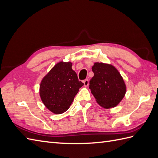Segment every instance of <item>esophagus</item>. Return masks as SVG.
Instances as JSON below:
<instances>
[{
  "label": "esophagus",
  "mask_w": 158,
  "mask_h": 158,
  "mask_svg": "<svg viewBox=\"0 0 158 158\" xmlns=\"http://www.w3.org/2000/svg\"><path fill=\"white\" fill-rule=\"evenodd\" d=\"M83 83H84V85L85 86H88V85H89V80L88 79H85L83 81Z\"/></svg>",
  "instance_id": "1"
}]
</instances>
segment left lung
I'll return each mask as SVG.
<instances>
[{"mask_svg": "<svg viewBox=\"0 0 158 158\" xmlns=\"http://www.w3.org/2000/svg\"><path fill=\"white\" fill-rule=\"evenodd\" d=\"M92 71L94 76L89 81V89L97 102L105 108L115 107L126 93L120 74L113 66L102 62H96Z\"/></svg>", "mask_w": 158, "mask_h": 158, "instance_id": "1", "label": "left lung"}]
</instances>
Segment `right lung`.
<instances>
[{
  "label": "right lung",
  "instance_id": "right-lung-1",
  "mask_svg": "<svg viewBox=\"0 0 158 158\" xmlns=\"http://www.w3.org/2000/svg\"><path fill=\"white\" fill-rule=\"evenodd\" d=\"M83 83L72 69L71 62L56 64L44 77L40 94L46 108L55 114H62L69 109Z\"/></svg>",
  "mask_w": 158,
  "mask_h": 158
}]
</instances>
